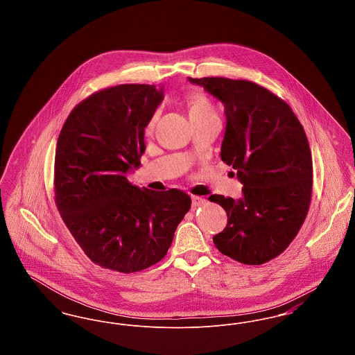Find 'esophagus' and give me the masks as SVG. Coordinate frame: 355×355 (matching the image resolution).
Returning a JSON list of instances; mask_svg holds the SVG:
<instances>
[{
	"label": "esophagus",
	"instance_id": "esophagus-1",
	"mask_svg": "<svg viewBox=\"0 0 355 355\" xmlns=\"http://www.w3.org/2000/svg\"><path fill=\"white\" fill-rule=\"evenodd\" d=\"M205 202V198L202 197H198V196H191V206L193 207H198Z\"/></svg>",
	"mask_w": 355,
	"mask_h": 355
}]
</instances>
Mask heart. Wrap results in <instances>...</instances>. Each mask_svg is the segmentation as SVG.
<instances>
[{"label":"heart","instance_id":"b5f03b06","mask_svg":"<svg viewBox=\"0 0 355 355\" xmlns=\"http://www.w3.org/2000/svg\"><path fill=\"white\" fill-rule=\"evenodd\" d=\"M186 106H187V113L189 117H197V116H206V114H211L216 113L213 103L209 100V97L202 93V92H190L187 93L185 97ZM155 117L149 119V122L146 123L145 130L149 133L153 129Z\"/></svg>","mask_w":355,"mask_h":355}]
</instances>
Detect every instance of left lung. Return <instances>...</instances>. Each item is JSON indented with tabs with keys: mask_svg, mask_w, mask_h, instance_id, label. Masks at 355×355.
I'll use <instances>...</instances> for the list:
<instances>
[{
	"mask_svg": "<svg viewBox=\"0 0 355 355\" xmlns=\"http://www.w3.org/2000/svg\"><path fill=\"white\" fill-rule=\"evenodd\" d=\"M225 105L222 161L243 185L233 200L213 194L227 225L213 242L245 265H262L286 250L309 211L313 161L304 128L286 102L246 80L189 78Z\"/></svg>",
	"mask_w": 355,
	"mask_h": 355,
	"instance_id": "8db88e82",
	"label": "left lung"
}]
</instances>
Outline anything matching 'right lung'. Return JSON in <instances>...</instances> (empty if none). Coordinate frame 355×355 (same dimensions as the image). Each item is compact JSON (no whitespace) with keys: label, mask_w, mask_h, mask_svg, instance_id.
Masks as SVG:
<instances>
[{"label":"right lung","mask_w":355,"mask_h":355,"mask_svg":"<svg viewBox=\"0 0 355 355\" xmlns=\"http://www.w3.org/2000/svg\"><path fill=\"white\" fill-rule=\"evenodd\" d=\"M164 90L106 87L80 102L57 141L54 201L69 232L97 265L135 272L159 262L191 206L185 191L132 185L145 152V128Z\"/></svg>","instance_id":"obj_1"}]
</instances>
